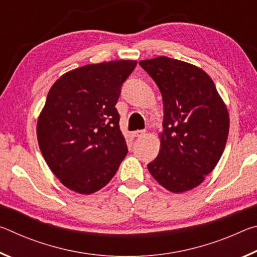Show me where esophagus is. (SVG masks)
<instances>
[{
  "label": "esophagus",
  "mask_w": 257,
  "mask_h": 257,
  "mask_svg": "<svg viewBox=\"0 0 257 257\" xmlns=\"http://www.w3.org/2000/svg\"><path fill=\"white\" fill-rule=\"evenodd\" d=\"M144 134H145L144 130H136V132H133V133H132V136L136 138V137L143 136V135H144Z\"/></svg>",
  "instance_id": "esophagus-1"
}]
</instances>
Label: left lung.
Masks as SVG:
<instances>
[{
	"label": "left lung",
	"instance_id": "obj_1",
	"mask_svg": "<svg viewBox=\"0 0 257 257\" xmlns=\"http://www.w3.org/2000/svg\"><path fill=\"white\" fill-rule=\"evenodd\" d=\"M162 95L164 116L158 158L147 164L172 193L201 185L222 155L229 113L211 77L194 64L158 56L139 61Z\"/></svg>",
	"mask_w": 257,
	"mask_h": 257
}]
</instances>
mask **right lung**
I'll return each instance as SVG.
<instances>
[{"mask_svg":"<svg viewBox=\"0 0 257 257\" xmlns=\"http://www.w3.org/2000/svg\"><path fill=\"white\" fill-rule=\"evenodd\" d=\"M136 66L135 60L87 64L51 87L37 141L52 172L70 190L89 195L103 188L127 155L115 104Z\"/></svg>","mask_w":257,"mask_h":257,"instance_id":"add662e5","label":"right lung"}]
</instances>
